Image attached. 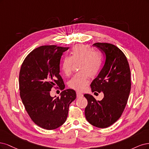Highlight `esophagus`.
Listing matches in <instances>:
<instances>
[{
	"label": "esophagus",
	"instance_id": "34e87169",
	"mask_svg": "<svg viewBox=\"0 0 149 149\" xmlns=\"http://www.w3.org/2000/svg\"><path fill=\"white\" fill-rule=\"evenodd\" d=\"M76 94H77V97L78 98L82 97L83 96H84L83 93H80V92H76Z\"/></svg>",
	"mask_w": 149,
	"mask_h": 149
}]
</instances>
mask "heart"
Wrapping results in <instances>:
<instances>
[{
    "label": "heart",
    "instance_id": "obj_1",
    "mask_svg": "<svg viewBox=\"0 0 149 149\" xmlns=\"http://www.w3.org/2000/svg\"><path fill=\"white\" fill-rule=\"evenodd\" d=\"M79 64V72L69 81V86L74 90L81 91L88 84L90 77L94 78L102 68V59L98 52L93 51L87 45H78L73 47L70 56H65L61 62L63 73L69 76L72 72L74 64Z\"/></svg>",
    "mask_w": 149,
    "mask_h": 149
}]
</instances>
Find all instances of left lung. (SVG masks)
<instances>
[{
  "label": "left lung",
  "instance_id": "1",
  "mask_svg": "<svg viewBox=\"0 0 149 149\" xmlns=\"http://www.w3.org/2000/svg\"><path fill=\"white\" fill-rule=\"evenodd\" d=\"M104 55V64L90 85L92 92H103V98L97 101L92 95L85 94L88 101L85 115L92 125L106 128L121 117L127 102L131 88V70L126 57L116 46L96 42Z\"/></svg>",
  "mask_w": 149,
  "mask_h": 149
}]
</instances>
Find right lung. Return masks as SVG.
Wrapping results in <instances>:
<instances>
[{"instance_id": "add662e5", "label": "right lung", "mask_w": 149, "mask_h": 149, "mask_svg": "<svg viewBox=\"0 0 149 149\" xmlns=\"http://www.w3.org/2000/svg\"><path fill=\"white\" fill-rule=\"evenodd\" d=\"M68 49L56 45L37 47L25 57L19 74L20 95L26 111L36 125L47 130L65 123L69 104L76 98L72 89L64 90L60 98L50 95L52 88H65L59 65L62 53Z\"/></svg>"}]
</instances>
